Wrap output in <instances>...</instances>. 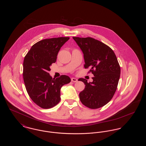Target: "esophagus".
<instances>
[{
	"mask_svg": "<svg viewBox=\"0 0 146 146\" xmlns=\"http://www.w3.org/2000/svg\"><path fill=\"white\" fill-rule=\"evenodd\" d=\"M71 80H72V82H75V83L78 82V79H76V78H72L71 79Z\"/></svg>",
	"mask_w": 146,
	"mask_h": 146,
	"instance_id": "1",
	"label": "esophagus"
}]
</instances>
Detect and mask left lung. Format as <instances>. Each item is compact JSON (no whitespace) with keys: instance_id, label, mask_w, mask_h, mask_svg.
<instances>
[{"instance_id":"left-lung-1","label":"left lung","mask_w":146,"mask_h":146,"mask_svg":"<svg viewBox=\"0 0 146 146\" xmlns=\"http://www.w3.org/2000/svg\"><path fill=\"white\" fill-rule=\"evenodd\" d=\"M84 54V67H90L93 81L88 83L84 78L79 81L85 84L79 94L82 103L91 109H97L108 104L117 90L120 67L112 49L102 42L90 37H73Z\"/></svg>"}]
</instances>
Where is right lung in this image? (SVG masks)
I'll return each instance as SVG.
<instances>
[{"mask_svg":"<svg viewBox=\"0 0 146 146\" xmlns=\"http://www.w3.org/2000/svg\"><path fill=\"white\" fill-rule=\"evenodd\" d=\"M69 39L59 37L37 42L24 58L23 76L26 90L35 104L42 108L49 109L58 104L61 100V88L71 81L67 76L55 79L49 73L58 51Z\"/></svg>","mask_w":146,"mask_h":146,"instance_id":"add662e5","label":"right lung"}]
</instances>
